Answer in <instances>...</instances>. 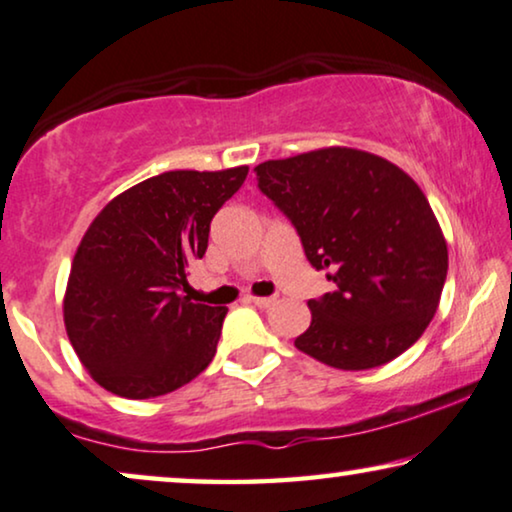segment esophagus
<instances>
[{
  "label": "esophagus",
  "mask_w": 512,
  "mask_h": 512,
  "mask_svg": "<svg viewBox=\"0 0 512 512\" xmlns=\"http://www.w3.org/2000/svg\"><path fill=\"white\" fill-rule=\"evenodd\" d=\"M248 302L260 306V309H267V306L276 302V297H248Z\"/></svg>",
  "instance_id": "34e87169"
}]
</instances>
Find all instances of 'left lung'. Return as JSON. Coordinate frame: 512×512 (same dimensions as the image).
Segmentation results:
<instances>
[{"label": "left lung", "instance_id": "1", "mask_svg": "<svg viewBox=\"0 0 512 512\" xmlns=\"http://www.w3.org/2000/svg\"><path fill=\"white\" fill-rule=\"evenodd\" d=\"M255 173L311 267L335 283L309 299L311 325L297 349L337 370H372L410 349L447 278V243L417 182L349 147L264 161Z\"/></svg>", "mask_w": 512, "mask_h": 512}]
</instances>
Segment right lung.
<instances>
[{
	"mask_svg": "<svg viewBox=\"0 0 512 512\" xmlns=\"http://www.w3.org/2000/svg\"><path fill=\"white\" fill-rule=\"evenodd\" d=\"M248 166L170 170L109 201L81 238L65 295L67 337L114 395L156 398L206 370L227 309L182 297L210 222Z\"/></svg>",
	"mask_w": 512,
	"mask_h": 512,
	"instance_id": "1",
	"label": "right lung"
}]
</instances>
